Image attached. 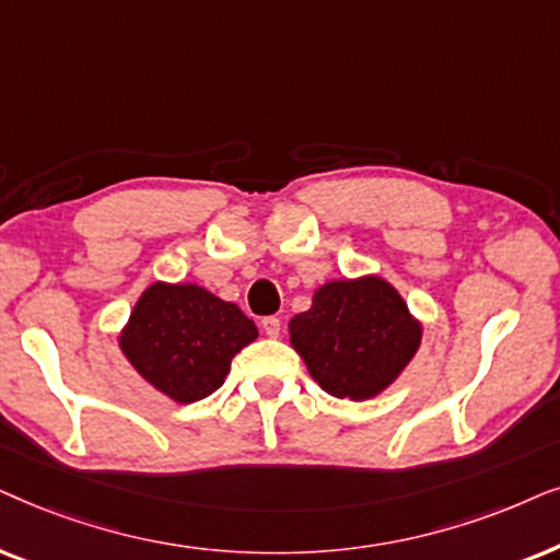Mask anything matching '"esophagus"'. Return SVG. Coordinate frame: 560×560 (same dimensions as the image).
Instances as JSON below:
<instances>
[{"mask_svg":"<svg viewBox=\"0 0 560 560\" xmlns=\"http://www.w3.org/2000/svg\"><path fill=\"white\" fill-rule=\"evenodd\" d=\"M260 330H264L268 338H279V332H281L279 317H264V319H260Z\"/></svg>","mask_w":560,"mask_h":560,"instance_id":"esophagus-1","label":"esophagus"}]
</instances>
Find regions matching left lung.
Instances as JSON below:
<instances>
[{"label":"left lung","mask_w":560,"mask_h":560,"mask_svg":"<svg viewBox=\"0 0 560 560\" xmlns=\"http://www.w3.org/2000/svg\"><path fill=\"white\" fill-rule=\"evenodd\" d=\"M289 342L310 376L338 399L389 389L422 342V323L397 287L376 273L325 281L312 307L289 319Z\"/></svg>","instance_id":"8db88e82"}]
</instances>
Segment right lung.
<instances>
[{"label":"right lung","mask_w":560,"mask_h":560,"mask_svg":"<svg viewBox=\"0 0 560 560\" xmlns=\"http://www.w3.org/2000/svg\"><path fill=\"white\" fill-rule=\"evenodd\" d=\"M258 338V327L233 302L199 284L153 281L117 335L130 366L155 392L191 405L218 392L230 361Z\"/></svg>","instance_id":"1"}]
</instances>
